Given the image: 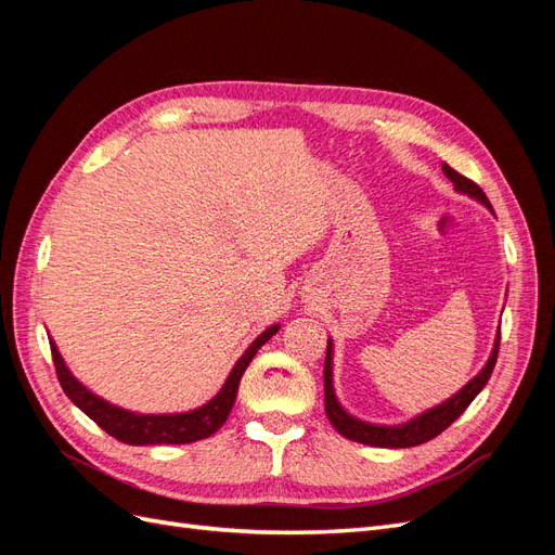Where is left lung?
Masks as SVG:
<instances>
[{
	"label": "left lung",
	"instance_id": "8db88e82",
	"mask_svg": "<svg viewBox=\"0 0 555 555\" xmlns=\"http://www.w3.org/2000/svg\"><path fill=\"white\" fill-rule=\"evenodd\" d=\"M442 171L453 182V188H456L459 192L473 196V198L481 201L486 208H491V201L486 198L483 190L479 188L477 182L461 176L459 171H453L449 164H442ZM498 349H500V333H498V338H495L491 359L486 361V365L481 367V373L475 379H469L456 396H451L449 400H444L442 405L433 408V410H428L424 414H418L416 418H412V422H408V424H400V426H375V424L359 422V418L347 414L340 408L338 398H335V393H333V379H331L333 377V373H331V367H333L331 365V361H333V345L328 340V345H326V361H324V408H326L328 422L333 424L335 430H338L340 435H345V438L354 440V442H361V444L384 447V449H405V447L424 444V442H428L433 438H438L442 430H447L467 410L469 402L477 398V393L483 389L486 382H489V377L493 373L495 361H498Z\"/></svg>",
	"mask_w": 555,
	"mask_h": 555
}]
</instances>
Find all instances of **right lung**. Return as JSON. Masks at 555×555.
Instances as JSON below:
<instances>
[{
    "label": "right lung",
    "instance_id": "add662e5",
    "mask_svg": "<svg viewBox=\"0 0 555 555\" xmlns=\"http://www.w3.org/2000/svg\"><path fill=\"white\" fill-rule=\"evenodd\" d=\"M278 328V324L266 328L259 338L247 347L238 363L233 365V371L229 373L220 393L210 402H206L204 408L184 414H133L115 408L111 402L94 396L90 389H86V386L69 373V367L64 365L53 340H50V351H53L55 373L64 393L69 396L74 405L86 412L99 428H104L108 435H113L115 440H120L125 444H190L196 440L210 438L212 433L220 430V426L227 422L233 402H236L238 384L245 367L255 359L259 347L273 338Z\"/></svg>",
    "mask_w": 555,
    "mask_h": 555
}]
</instances>
